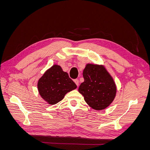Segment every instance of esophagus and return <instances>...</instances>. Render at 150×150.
Wrapping results in <instances>:
<instances>
[{
    "label": "esophagus",
    "instance_id": "1",
    "mask_svg": "<svg viewBox=\"0 0 150 150\" xmlns=\"http://www.w3.org/2000/svg\"><path fill=\"white\" fill-rule=\"evenodd\" d=\"M74 83H76V84L77 85V86H79V80H78V79H74Z\"/></svg>",
    "mask_w": 150,
    "mask_h": 150
}]
</instances>
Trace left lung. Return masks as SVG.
Here are the masks:
<instances>
[{
  "instance_id": "obj_1",
  "label": "left lung",
  "mask_w": 150,
  "mask_h": 150,
  "mask_svg": "<svg viewBox=\"0 0 150 150\" xmlns=\"http://www.w3.org/2000/svg\"><path fill=\"white\" fill-rule=\"evenodd\" d=\"M83 75L84 81L78 91L86 103L95 110L110 106L116 96V86L104 66L87 64Z\"/></svg>"
}]
</instances>
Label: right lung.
I'll return each mask as SVG.
<instances>
[{
  "label": "right lung",
  "mask_w": 150,
  "mask_h": 150,
  "mask_svg": "<svg viewBox=\"0 0 150 150\" xmlns=\"http://www.w3.org/2000/svg\"><path fill=\"white\" fill-rule=\"evenodd\" d=\"M77 88L66 72L60 66L53 65L42 75L38 83L40 96L49 104H55L64 98L66 93Z\"/></svg>",
  "instance_id": "add662e5"
}]
</instances>
